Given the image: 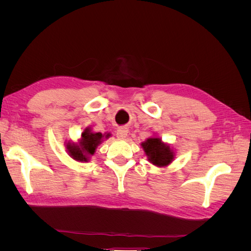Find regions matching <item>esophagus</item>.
<instances>
[{"instance_id":"1","label":"esophagus","mask_w":251,"mask_h":251,"mask_svg":"<svg viewBox=\"0 0 251 251\" xmlns=\"http://www.w3.org/2000/svg\"><path fill=\"white\" fill-rule=\"evenodd\" d=\"M117 138H119V139H124V138H126V135H127V130H126V127H120L119 130L117 131Z\"/></svg>"}]
</instances>
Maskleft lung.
I'll return each mask as SVG.
<instances>
[{
  "label": "left lung",
  "instance_id": "left-lung-1",
  "mask_svg": "<svg viewBox=\"0 0 251 251\" xmlns=\"http://www.w3.org/2000/svg\"><path fill=\"white\" fill-rule=\"evenodd\" d=\"M141 146L146 151L150 162L157 166L168 165L174 159V151L169 146L162 143L161 139L155 137L149 138Z\"/></svg>",
  "mask_w": 251,
  "mask_h": 251
}]
</instances>
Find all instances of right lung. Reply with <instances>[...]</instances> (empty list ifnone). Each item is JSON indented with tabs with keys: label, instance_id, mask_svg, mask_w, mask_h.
<instances>
[{
	"label": "right lung",
	"instance_id": "obj_1",
	"mask_svg": "<svg viewBox=\"0 0 251 251\" xmlns=\"http://www.w3.org/2000/svg\"><path fill=\"white\" fill-rule=\"evenodd\" d=\"M110 134L105 135V138L109 137ZM103 138L101 133H91L89 128H86L81 134V140L79 146L76 144H69L67 146L70 156L78 161H88L90 155H93L98 144H100Z\"/></svg>",
	"mask_w": 251,
	"mask_h": 251
}]
</instances>
